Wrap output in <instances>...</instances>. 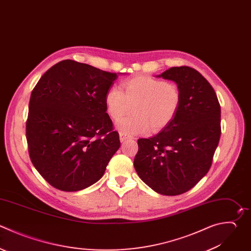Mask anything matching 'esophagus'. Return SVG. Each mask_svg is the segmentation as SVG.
Masks as SVG:
<instances>
[{"label":"esophagus","mask_w":251,"mask_h":251,"mask_svg":"<svg viewBox=\"0 0 251 251\" xmlns=\"http://www.w3.org/2000/svg\"><path fill=\"white\" fill-rule=\"evenodd\" d=\"M131 138H132V136L127 134V133H126V132H123V131L120 132V140H121V142H124V141H126L127 139H131Z\"/></svg>","instance_id":"34e87169"}]
</instances>
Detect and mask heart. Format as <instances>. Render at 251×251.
Here are the masks:
<instances>
[{
    "label": "heart",
    "instance_id": "obj_1",
    "mask_svg": "<svg viewBox=\"0 0 251 251\" xmlns=\"http://www.w3.org/2000/svg\"><path fill=\"white\" fill-rule=\"evenodd\" d=\"M119 86H112L105 95L109 115L119 120L128 113L132 106L133 114L121 119L117 126L127 134L156 131L167 126L177 113L181 94L176 84L164 82L152 76L140 75L126 80Z\"/></svg>",
    "mask_w": 251,
    "mask_h": 251
}]
</instances>
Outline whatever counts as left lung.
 <instances>
[{"instance_id":"obj_1","label":"left lung","mask_w":251,"mask_h":251,"mask_svg":"<svg viewBox=\"0 0 251 251\" xmlns=\"http://www.w3.org/2000/svg\"><path fill=\"white\" fill-rule=\"evenodd\" d=\"M177 85L181 99L174 120L150 138H139L134 169L154 191L178 195L209 171L221 136V107L211 84L192 68L160 75Z\"/></svg>"}]
</instances>
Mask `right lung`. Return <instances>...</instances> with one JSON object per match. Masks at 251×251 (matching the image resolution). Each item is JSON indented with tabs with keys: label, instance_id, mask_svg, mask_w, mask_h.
Returning <instances> with one entry per match:
<instances>
[{
	"label": "right lung",
	"instance_id": "add662e5",
	"mask_svg": "<svg viewBox=\"0 0 251 251\" xmlns=\"http://www.w3.org/2000/svg\"><path fill=\"white\" fill-rule=\"evenodd\" d=\"M117 78V74L65 60L34 87L26 122L29 156L55 188L78 191L92 185L120 148L105 104Z\"/></svg>",
	"mask_w": 251,
	"mask_h": 251
}]
</instances>
